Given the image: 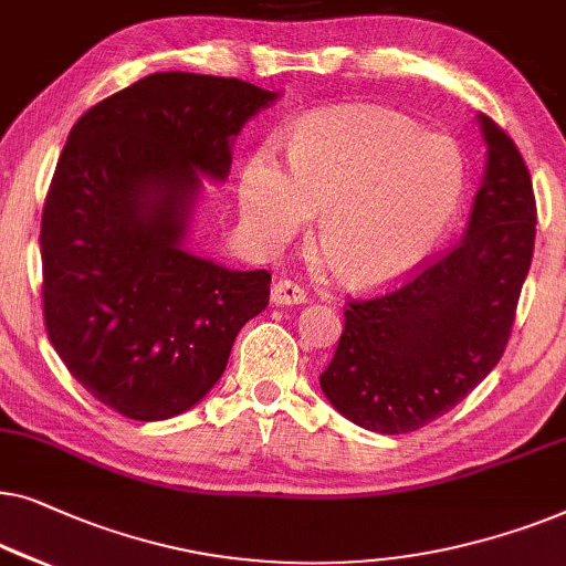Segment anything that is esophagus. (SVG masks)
<instances>
[{
	"instance_id": "1",
	"label": "esophagus",
	"mask_w": 566,
	"mask_h": 566,
	"mask_svg": "<svg viewBox=\"0 0 566 566\" xmlns=\"http://www.w3.org/2000/svg\"><path fill=\"white\" fill-rule=\"evenodd\" d=\"M269 297H272V305L286 307V305H302V302L307 300V294L302 286H297L294 282L280 280L272 286V294H269Z\"/></svg>"
}]
</instances>
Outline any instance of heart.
<instances>
[{
    "label": "heart",
    "mask_w": 566,
    "mask_h": 566,
    "mask_svg": "<svg viewBox=\"0 0 566 566\" xmlns=\"http://www.w3.org/2000/svg\"><path fill=\"white\" fill-rule=\"evenodd\" d=\"M464 185L457 143L392 109L346 105L294 125L290 169L274 146H261L235 202L245 238L266 253L317 214V251L346 286L374 292L423 264L457 218Z\"/></svg>",
    "instance_id": "heart-1"
}]
</instances>
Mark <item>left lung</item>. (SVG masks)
<instances>
[{"label": "left lung", "instance_id": "obj_1", "mask_svg": "<svg viewBox=\"0 0 566 566\" xmlns=\"http://www.w3.org/2000/svg\"><path fill=\"white\" fill-rule=\"evenodd\" d=\"M488 166L467 233L400 290L348 302L321 389L352 423L410 433L459 405L503 356L531 269L536 200L515 143L476 115Z\"/></svg>", "mask_w": 566, "mask_h": 566}]
</instances>
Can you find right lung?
<instances>
[{"instance_id":"right-lung-1","label":"right lung","mask_w":566,"mask_h":566,"mask_svg":"<svg viewBox=\"0 0 566 566\" xmlns=\"http://www.w3.org/2000/svg\"><path fill=\"white\" fill-rule=\"evenodd\" d=\"M280 92L185 71L150 74L71 127L48 192V338L78 385L133 420L181 416L218 385L238 331L269 305L266 269L187 249L205 179Z\"/></svg>"}]
</instances>
